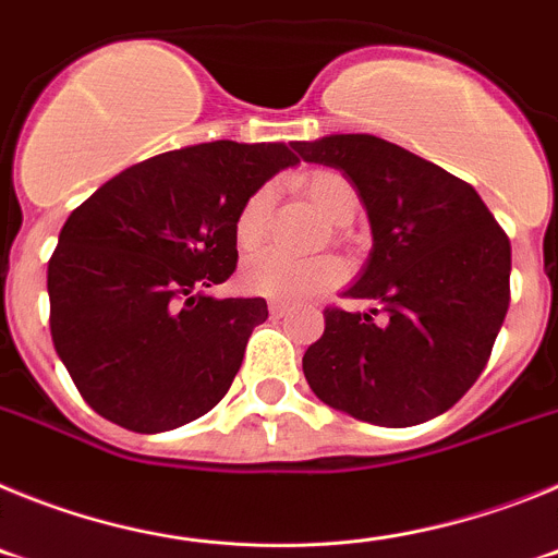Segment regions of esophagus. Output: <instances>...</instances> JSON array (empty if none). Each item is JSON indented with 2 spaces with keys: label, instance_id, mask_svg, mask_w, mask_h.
<instances>
[{
  "label": "esophagus",
  "instance_id": "34e87169",
  "mask_svg": "<svg viewBox=\"0 0 558 558\" xmlns=\"http://www.w3.org/2000/svg\"><path fill=\"white\" fill-rule=\"evenodd\" d=\"M268 313H270V318H284V315L290 313V307L284 302H270Z\"/></svg>",
  "mask_w": 558,
  "mask_h": 558
}]
</instances>
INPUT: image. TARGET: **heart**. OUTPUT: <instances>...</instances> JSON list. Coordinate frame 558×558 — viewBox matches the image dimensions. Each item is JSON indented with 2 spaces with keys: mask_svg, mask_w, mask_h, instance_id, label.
I'll list each match as a JSON object with an SVG mask.
<instances>
[{
  "mask_svg": "<svg viewBox=\"0 0 558 558\" xmlns=\"http://www.w3.org/2000/svg\"><path fill=\"white\" fill-rule=\"evenodd\" d=\"M307 195L322 211L324 218L335 226H347L357 211V190L347 175L335 170H318L307 179ZM274 190L259 186L243 201L234 218V240L243 251L259 245L268 229ZM347 268L335 256H313V259H293L282 251H259L248 256L240 268V284L243 290L276 302H310L315 295L327 293L335 284L343 282Z\"/></svg>",
  "mask_w": 558,
  "mask_h": 558,
  "instance_id": "b5f03b06",
  "label": "heart"
}]
</instances>
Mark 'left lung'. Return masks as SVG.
Instances as JSON below:
<instances>
[{"mask_svg": "<svg viewBox=\"0 0 558 558\" xmlns=\"http://www.w3.org/2000/svg\"><path fill=\"white\" fill-rule=\"evenodd\" d=\"M293 150L352 181L374 234L347 295L377 307L324 310V335L302 360L310 388L329 408L383 427L450 411L486 368L506 322V231L466 181L379 136L335 133L293 142Z\"/></svg>", "mask_w": 558, "mask_h": 558, "instance_id": "left-lung-1", "label": "left lung"}]
</instances>
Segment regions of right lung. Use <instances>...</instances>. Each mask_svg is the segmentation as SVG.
<instances>
[{"instance_id": "1", "label": "right lung", "mask_w": 558, "mask_h": 558, "mask_svg": "<svg viewBox=\"0 0 558 558\" xmlns=\"http://www.w3.org/2000/svg\"><path fill=\"white\" fill-rule=\"evenodd\" d=\"M282 142H206L128 167L63 223L49 259V332L81 397L133 433L218 405L265 299H215L236 268L234 218L295 165Z\"/></svg>"}]
</instances>
